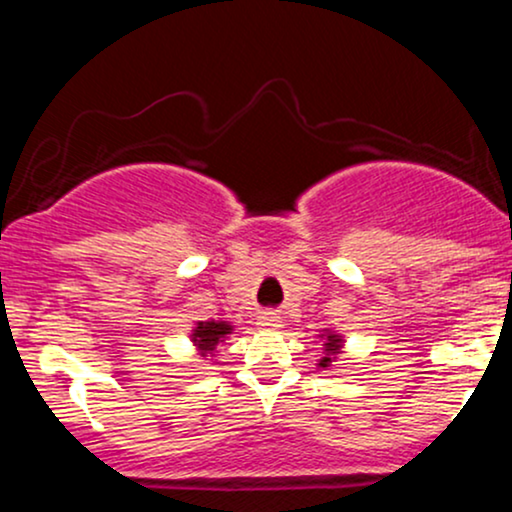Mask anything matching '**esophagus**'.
<instances>
[{"label": "esophagus", "mask_w": 512, "mask_h": 512, "mask_svg": "<svg viewBox=\"0 0 512 512\" xmlns=\"http://www.w3.org/2000/svg\"><path fill=\"white\" fill-rule=\"evenodd\" d=\"M257 325L262 327V330H279L281 327V317L276 313H262L260 317H257Z\"/></svg>", "instance_id": "esophagus-1"}]
</instances>
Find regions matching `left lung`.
Segmentation results:
<instances>
[{"instance_id":"left-lung-1","label":"left lung","mask_w":512,"mask_h":512,"mask_svg":"<svg viewBox=\"0 0 512 512\" xmlns=\"http://www.w3.org/2000/svg\"><path fill=\"white\" fill-rule=\"evenodd\" d=\"M339 344H342V342H339L337 337H327V344H325V351H327V354L322 356L320 368H327V366H330V363H332V356L337 354V351H339Z\"/></svg>"}]
</instances>
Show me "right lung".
I'll return each instance as SVG.
<instances>
[{"mask_svg":"<svg viewBox=\"0 0 512 512\" xmlns=\"http://www.w3.org/2000/svg\"><path fill=\"white\" fill-rule=\"evenodd\" d=\"M228 332H231V325H226V322H199L192 339H195L197 349L202 351V354H207V351H214V346L219 344Z\"/></svg>","mask_w":512,"mask_h":512,"instance_id":"1","label":"right lung"}]
</instances>
